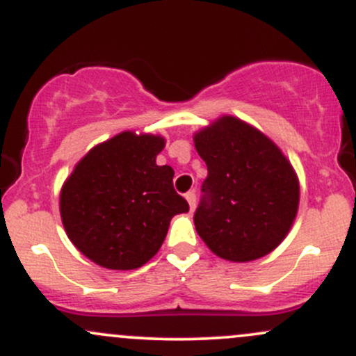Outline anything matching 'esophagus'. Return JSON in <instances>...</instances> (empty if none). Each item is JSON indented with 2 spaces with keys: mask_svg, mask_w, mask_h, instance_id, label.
Listing matches in <instances>:
<instances>
[{
  "mask_svg": "<svg viewBox=\"0 0 356 356\" xmlns=\"http://www.w3.org/2000/svg\"><path fill=\"white\" fill-rule=\"evenodd\" d=\"M186 199H187V202H189L191 211H194V209H195V194H194V191L187 192V194H186Z\"/></svg>",
  "mask_w": 356,
  "mask_h": 356,
  "instance_id": "esophagus-1",
  "label": "esophagus"
}]
</instances>
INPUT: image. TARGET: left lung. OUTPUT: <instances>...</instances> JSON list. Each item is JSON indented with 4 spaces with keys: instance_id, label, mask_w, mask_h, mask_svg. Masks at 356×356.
<instances>
[{
    "instance_id": "obj_1",
    "label": "left lung",
    "mask_w": 356,
    "mask_h": 356,
    "mask_svg": "<svg viewBox=\"0 0 356 356\" xmlns=\"http://www.w3.org/2000/svg\"><path fill=\"white\" fill-rule=\"evenodd\" d=\"M206 162L195 231L216 256L248 263L286 238L300 204V181L271 138L238 117L222 115L194 134Z\"/></svg>"
}]
</instances>
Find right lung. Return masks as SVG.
I'll return each mask as SVG.
<instances>
[{
    "instance_id": "add662e5",
    "label": "right lung",
    "mask_w": 356,
    "mask_h": 356,
    "mask_svg": "<svg viewBox=\"0 0 356 356\" xmlns=\"http://www.w3.org/2000/svg\"><path fill=\"white\" fill-rule=\"evenodd\" d=\"M164 147L161 136L117 134L90 149L61 186L68 239L99 266H144L161 249L170 219L189 211L174 191L172 167L155 162Z\"/></svg>"
}]
</instances>
